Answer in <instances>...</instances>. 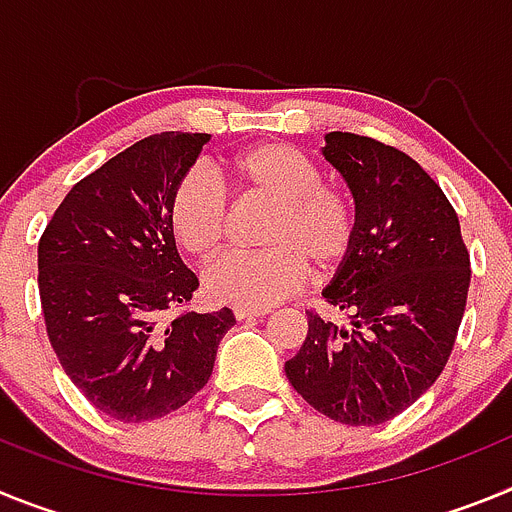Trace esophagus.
<instances>
[{"label": "esophagus", "instance_id": "1", "mask_svg": "<svg viewBox=\"0 0 512 512\" xmlns=\"http://www.w3.org/2000/svg\"><path fill=\"white\" fill-rule=\"evenodd\" d=\"M233 312H235V318H238V320H251V318H264V315H269V307H243V305H238Z\"/></svg>", "mask_w": 512, "mask_h": 512}]
</instances>
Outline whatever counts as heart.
I'll list each match as a JSON object with an SVG mask.
<instances>
[{
  "label": "heart",
  "mask_w": 512,
  "mask_h": 512,
  "mask_svg": "<svg viewBox=\"0 0 512 512\" xmlns=\"http://www.w3.org/2000/svg\"><path fill=\"white\" fill-rule=\"evenodd\" d=\"M228 174L251 197L277 202L264 230V251H230L205 274V289L217 302L266 307L305 284L310 264L320 271L346 261L356 241L359 215L338 184L323 182L318 164L284 143H261L228 161ZM174 238L197 259H212L230 225L223 189L200 171L176 182L169 200Z\"/></svg>",
  "instance_id": "heart-1"
}]
</instances>
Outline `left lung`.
Wrapping results in <instances>:
<instances>
[{
    "label": "left lung",
    "mask_w": 512,
    "mask_h": 512,
    "mask_svg": "<svg viewBox=\"0 0 512 512\" xmlns=\"http://www.w3.org/2000/svg\"><path fill=\"white\" fill-rule=\"evenodd\" d=\"M323 156L359 215L354 248L323 292L351 328L310 310L305 343L284 372L330 420L379 425L441 377L467 307L469 251L443 189L408 153L328 133Z\"/></svg>",
    "instance_id": "8db88e82"
}]
</instances>
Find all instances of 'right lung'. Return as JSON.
I'll return each instance as SVG.
<instances>
[{"mask_svg":"<svg viewBox=\"0 0 512 512\" xmlns=\"http://www.w3.org/2000/svg\"><path fill=\"white\" fill-rule=\"evenodd\" d=\"M207 133H158L99 166L63 197L38 243L40 305L63 372L122 423L174 413L207 384L228 307L189 312L200 279L169 225L176 182ZM166 309H182L164 321Z\"/></svg>","mask_w":512,"mask_h":512,"instance_id":"1","label":"right lung"}]
</instances>
